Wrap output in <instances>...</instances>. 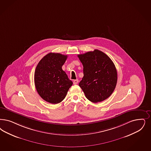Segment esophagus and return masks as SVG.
<instances>
[{"label": "esophagus", "instance_id": "1", "mask_svg": "<svg viewBox=\"0 0 151 151\" xmlns=\"http://www.w3.org/2000/svg\"><path fill=\"white\" fill-rule=\"evenodd\" d=\"M78 79H76V80H74L73 81V84H75V85H76V84H78Z\"/></svg>", "mask_w": 151, "mask_h": 151}]
</instances>
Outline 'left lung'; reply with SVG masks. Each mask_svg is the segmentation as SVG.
<instances>
[{"label": "left lung", "mask_w": 151, "mask_h": 151, "mask_svg": "<svg viewBox=\"0 0 151 151\" xmlns=\"http://www.w3.org/2000/svg\"><path fill=\"white\" fill-rule=\"evenodd\" d=\"M78 56L83 68V77L78 85L86 98L93 103L108 98L117 83V71L113 62L98 50Z\"/></svg>", "instance_id": "left-lung-1"}]
</instances>
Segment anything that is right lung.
Masks as SVG:
<instances>
[{"instance_id":"right-lung-1","label":"right lung","mask_w":151,"mask_h":151,"mask_svg":"<svg viewBox=\"0 0 151 151\" xmlns=\"http://www.w3.org/2000/svg\"><path fill=\"white\" fill-rule=\"evenodd\" d=\"M67 58V55L51 52L42 58L36 68L35 83L37 91L50 103L61 102L73 85L72 81L62 68Z\"/></svg>"}]
</instances>
